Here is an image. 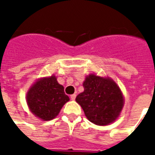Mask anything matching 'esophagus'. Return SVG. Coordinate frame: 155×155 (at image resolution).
<instances>
[{"label": "esophagus", "mask_w": 155, "mask_h": 155, "mask_svg": "<svg viewBox=\"0 0 155 155\" xmlns=\"http://www.w3.org/2000/svg\"><path fill=\"white\" fill-rule=\"evenodd\" d=\"M75 97H76V94H73L71 95V99L72 101H74V100H75Z\"/></svg>", "instance_id": "obj_1"}]
</instances>
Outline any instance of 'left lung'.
I'll return each mask as SVG.
<instances>
[{"label":"left lung","instance_id":"left-lung-1","mask_svg":"<svg viewBox=\"0 0 155 155\" xmlns=\"http://www.w3.org/2000/svg\"><path fill=\"white\" fill-rule=\"evenodd\" d=\"M84 92L76 96L85 116L97 125L114 122L124 106L123 94L115 82L91 74L85 78Z\"/></svg>","mask_w":155,"mask_h":155}]
</instances>
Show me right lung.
<instances>
[{"label": "right lung", "instance_id": "1", "mask_svg": "<svg viewBox=\"0 0 155 155\" xmlns=\"http://www.w3.org/2000/svg\"><path fill=\"white\" fill-rule=\"evenodd\" d=\"M26 99L31 111L45 121L57 116L62 106L70 100L54 75L35 82L29 90Z\"/></svg>", "mask_w": 155, "mask_h": 155}]
</instances>
